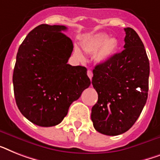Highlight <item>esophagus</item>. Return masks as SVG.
<instances>
[{
    "label": "esophagus",
    "instance_id": "34e87169",
    "mask_svg": "<svg viewBox=\"0 0 160 160\" xmlns=\"http://www.w3.org/2000/svg\"><path fill=\"white\" fill-rule=\"evenodd\" d=\"M87 75H88V76H89V79H90V80H92V77H93V72H92V71H90V70H88V71H87Z\"/></svg>",
    "mask_w": 160,
    "mask_h": 160
}]
</instances>
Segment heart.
Segmentation results:
<instances>
[{
    "label": "heart",
    "mask_w": 160,
    "mask_h": 160,
    "mask_svg": "<svg viewBox=\"0 0 160 160\" xmlns=\"http://www.w3.org/2000/svg\"><path fill=\"white\" fill-rule=\"evenodd\" d=\"M118 48V41L115 38H108V36L105 33L95 35L88 40L84 46V49L88 52H97V59L101 62H106L111 59ZM76 54L80 59H84L80 49H76Z\"/></svg>",
    "instance_id": "b5f03b06"
}]
</instances>
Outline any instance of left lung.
Listing matches in <instances>:
<instances>
[{
	"mask_svg": "<svg viewBox=\"0 0 160 160\" xmlns=\"http://www.w3.org/2000/svg\"><path fill=\"white\" fill-rule=\"evenodd\" d=\"M124 50L93 71L92 84L98 93L91 120L94 129L118 136L134 125L148 97L150 62L144 44L132 28H124Z\"/></svg>",
	"mask_w": 160,
	"mask_h": 160,
	"instance_id": "left-lung-1",
	"label": "left lung"
}]
</instances>
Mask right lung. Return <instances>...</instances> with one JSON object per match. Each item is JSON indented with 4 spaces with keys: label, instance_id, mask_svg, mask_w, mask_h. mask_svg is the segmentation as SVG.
I'll use <instances>...</instances> for the list:
<instances>
[{
    "label": "right lung",
    "instance_id": "right-lung-1",
    "mask_svg": "<svg viewBox=\"0 0 160 160\" xmlns=\"http://www.w3.org/2000/svg\"><path fill=\"white\" fill-rule=\"evenodd\" d=\"M64 25L40 24L26 36L16 56L13 85L24 117L40 127L62 122L91 82L87 69L67 64L73 43Z\"/></svg>",
    "mask_w": 160,
    "mask_h": 160
}]
</instances>
